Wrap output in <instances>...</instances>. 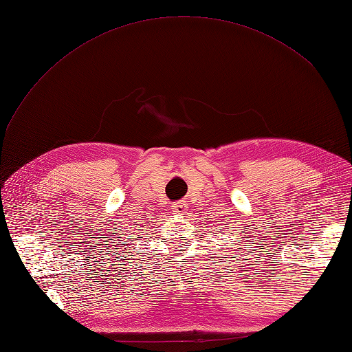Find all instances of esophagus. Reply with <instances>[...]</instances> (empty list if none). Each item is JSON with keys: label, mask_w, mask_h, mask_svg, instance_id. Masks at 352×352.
Masks as SVG:
<instances>
[{"label": "esophagus", "mask_w": 352, "mask_h": 352, "mask_svg": "<svg viewBox=\"0 0 352 352\" xmlns=\"http://www.w3.org/2000/svg\"><path fill=\"white\" fill-rule=\"evenodd\" d=\"M172 211H173V214L182 216L184 212H186V211H188V201L182 199V201H177V202H175V204H172Z\"/></svg>", "instance_id": "obj_1"}]
</instances>
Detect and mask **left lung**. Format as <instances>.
Wrapping results in <instances>:
<instances>
[{"label": "left lung", "mask_w": 352, "mask_h": 352, "mask_svg": "<svg viewBox=\"0 0 352 352\" xmlns=\"http://www.w3.org/2000/svg\"><path fill=\"white\" fill-rule=\"evenodd\" d=\"M235 235H238V233H235Z\"/></svg>", "instance_id": "8db88e82"}]
</instances>
